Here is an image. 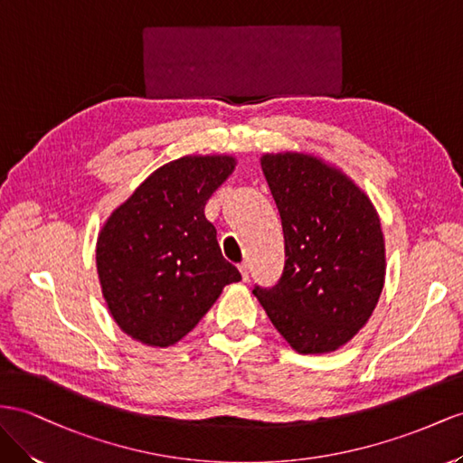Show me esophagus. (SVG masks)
Returning a JSON list of instances; mask_svg holds the SVG:
<instances>
[{
    "label": "esophagus",
    "mask_w": 463,
    "mask_h": 463,
    "mask_svg": "<svg viewBox=\"0 0 463 463\" xmlns=\"http://www.w3.org/2000/svg\"><path fill=\"white\" fill-rule=\"evenodd\" d=\"M239 269H241V274H242V279H244V281H246L248 278H250V268H248L246 262H242V264L239 266Z\"/></svg>",
    "instance_id": "obj_1"
}]
</instances>
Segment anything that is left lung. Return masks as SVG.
<instances>
[{
  "instance_id": "left-lung-1",
  "label": "left lung",
  "mask_w": 463,
  "mask_h": 463,
  "mask_svg": "<svg viewBox=\"0 0 463 463\" xmlns=\"http://www.w3.org/2000/svg\"><path fill=\"white\" fill-rule=\"evenodd\" d=\"M286 241L274 288L254 286L278 333L299 354L345 346L372 317L385 279L377 211L348 175L309 154L262 156Z\"/></svg>"
}]
</instances>
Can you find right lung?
<instances>
[{"mask_svg": "<svg viewBox=\"0 0 463 463\" xmlns=\"http://www.w3.org/2000/svg\"><path fill=\"white\" fill-rule=\"evenodd\" d=\"M232 156L164 164L118 205L98 239L105 303L125 335L165 348L182 340L241 271L222 258L205 203L232 174Z\"/></svg>", "mask_w": 463, "mask_h": 463, "instance_id": "obj_1", "label": "right lung"}]
</instances>
